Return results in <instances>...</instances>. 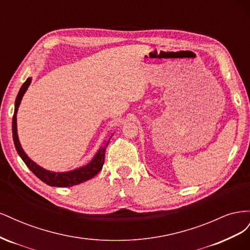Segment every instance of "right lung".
<instances>
[{
	"mask_svg": "<svg viewBox=\"0 0 250 250\" xmlns=\"http://www.w3.org/2000/svg\"><path fill=\"white\" fill-rule=\"evenodd\" d=\"M32 78L29 77L25 82L24 84L21 85L20 88V92L17 96L16 103H14V113H13V118H12V137H13V142H14V146H16V149L18 151L19 155L24 163L26 164L27 167L31 170L35 176L39 177L42 181H43L44 184H47L51 187H72L75 185H79L81 183H84V181L93 178L96 176L98 173H99L103 167L104 164V157H105V150H106V147L109 143V138L108 141L104 142V146H102L99 150L97 151L96 155L94 158L90 161L87 165L83 166V167H80L78 169H75L69 172H52L49 170H46L42 168L41 166L34 163L32 160H30L28 155L24 152L22 150L21 143L19 140V135H18V128H17V113L18 109L21 104V101L22 99V96L26 93V90L28 89L30 83H31Z\"/></svg>",
	"mask_w": 250,
	"mask_h": 250,
	"instance_id": "right-lung-1",
	"label": "right lung"
}]
</instances>
